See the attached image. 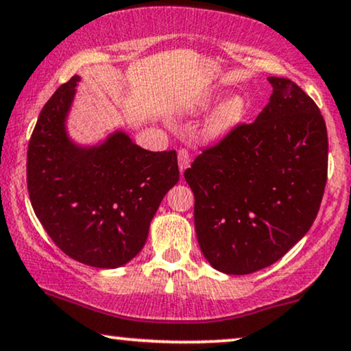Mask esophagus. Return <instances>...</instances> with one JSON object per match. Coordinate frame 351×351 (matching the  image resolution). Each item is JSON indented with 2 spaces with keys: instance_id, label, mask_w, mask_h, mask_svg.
Wrapping results in <instances>:
<instances>
[{
  "instance_id": "obj_1",
  "label": "esophagus",
  "mask_w": 351,
  "mask_h": 351,
  "mask_svg": "<svg viewBox=\"0 0 351 351\" xmlns=\"http://www.w3.org/2000/svg\"><path fill=\"white\" fill-rule=\"evenodd\" d=\"M177 159H179L180 174H184L186 167L190 166V153L186 152V149H179V153H177Z\"/></svg>"
}]
</instances>
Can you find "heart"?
<instances>
[{
	"label": "heart",
	"mask_w": 351,
	"mask_h": 351,
	"mask_svg": "<svg viewBox=\"0 0 351 351\" xmlns=\"http://www.w3.org/2000/svg\"><path fill=\"white\" fill-rule=\"evenodd\" d=\"M211 95L208 97H202L198 101L193 103L192 109L193 111H203L208 109L213 103ZM247 112V99L243 95L240 93H232L222 101L219 106L216 108V111L209 116L206 124L203 127V135L208 140H219L222 136L229 134L230 130H234L237 125L242 122Z\"/></svg>",
	"instance_id": "b5f03b06"
}]
</instances>
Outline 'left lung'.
Segmentation results:
<instances>
[{
  "label": "left lung",
  "instance_id": "8db88e82",
  "mask_svg": "<svg viewBox=\"0 0 351 351\" xmlns=\"http://www.w3.org/2000/svg\"><path fill=\"white\" fill-rule=\"evenodd\" d=\"M269 103L195 159L185 180L195 195L203 256L224 274L274 265L303 239L327 180V129L295 82L267 77Z\"/></svg>",
  "mask_w": 351,
  "mask_h": 351
}]
</instances>
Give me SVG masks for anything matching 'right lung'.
I'll return each instance as SVG.
<instances>
[{
  "label": "right lung",
  "mask_w": 351,
  "mask_h": 351,
  "mask_svg": "<svg viewBox=\"0 0 351 351\" xmlns=\"http://www.w3.org/2000/svg\"><path fill=\"white\" fill-rule=\"evenodd\" d=\"M74 75L40 112L27 152V189L51 240L75 261L116 269L145 247L165 195L179 182L176 152H148L124 130L80 145L67 130Z\"/></svg>",
  "instance_id": "1"
}]
</instances>
